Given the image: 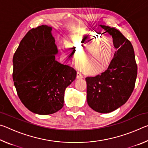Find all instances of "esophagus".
<instances>
[{"mask_svg":"<svg viewBox=\"0 0 148 148\" xmlns=\"http://www.w3.org/2000/svg\"><path fill=\"white\" fill-rule=\"evenodd\" d=\"M76 77H77V78H78V79H80V78H83V75H82L81 73H80V72H77V74H76Z\"/></svg>","mask_w":148,"mask_h":148,"instance_id":"34e87169","label":"esophagus"}]
</instances>
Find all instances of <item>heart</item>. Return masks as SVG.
Returning a JSON list of instances; mask_svg holds the SVG:
<instances>
[{"instance_id": "obj_1", "label": "heart", "mask_w": 148, "mask_h": 148, "mask_svg": "<svg viewBox=\"0 0 148 148\" xmlns=\"http://www.w3.org/2000/svg\"><path fill=\"white\" fill-rule=\"evenodd\" d=\"M69 46L79 52L76 63L79 68L88 74H97L109 66L113 55V46L109 40L102 38L97 34L74 35L69 41ZM87 47L86 49H84ZM63 52L71 56L70 50L63 48Z\"/></svg>"}]
</instances>
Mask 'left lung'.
Listing matches in <instances>:
<instances>
[{
	"label": "left lung",
	"mask_w": 148,
	"mask_h": 148,
	"mask_svg": "<svg viewBox=\"0 0 148 148\" xmlns=\"http://www.w3.org/2000/svg\"><path fill=\"white\" fill-rule=\"evenodd\" d=\"M112 35L117 49L106 71L87 77V101L99 113H109L121 106L131 97L137 76V64L131 42L114 28L101 25Z\"/></svg>",
	"instance_id": "left-lung-1"
}]
</instances>
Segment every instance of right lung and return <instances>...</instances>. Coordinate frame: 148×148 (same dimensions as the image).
I'll use <instances>...</instances> for the list:
<instances>
[{"label":"right lung","mask_w":148,"mask_h":148,"mask_svg":"<svg viewBox=\"0 0 148 148\" xmlns=\"http://www.w3.org/2000/svg\"><path fill=\"white\" fill-rule=\"evenodd\" d=\"M51 27L32 29L21 40L13 57V80L22 103L33 113L48 115L63 106L64 91L76 71L56 60L58 50Z\"/></svg>","instance_id":"right-lung-1"}]
</instances>
